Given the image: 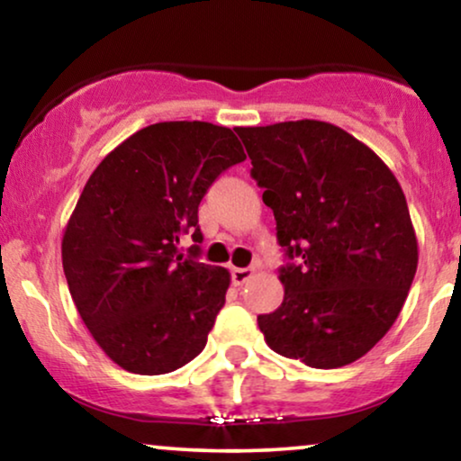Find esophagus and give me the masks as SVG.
I'll return each instance as SVG.
<instances>
[{"mask_svg":"<svg viewBox=\"0 0 461 461\" xmlns=\"http://www.w3.org/2000/svg\"><path fill=\"white\" fill-rule=\"evenodd\" d=\"M254 276V268H232L230 270V279L235 285H243L245 281H249Z\"/></svg>","mask_w":461,"mask_h":461,"instance_id":"esophagus-1","label":"esophagus"}]
</instances>
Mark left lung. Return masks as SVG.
I'll list each match as a JSON object with an SVG mask.
<instances>
[{"instance_id":"1","label":"left lung","mask_w":461,"mask_h":461,"mask_svg":"<svg viewBox=\"0 0 461 461\" xmlns=\"http://www.w3.org/2000/svg\"><path fill=\"white\" fill-rule=\"evenodd\" d=\"M237 134L292 260L279 270L281 306L258 317L264 339L308 367L355 363L393 327L418 270L399 180L333 123L302 119Z\"/></svg>"}]
</instances>
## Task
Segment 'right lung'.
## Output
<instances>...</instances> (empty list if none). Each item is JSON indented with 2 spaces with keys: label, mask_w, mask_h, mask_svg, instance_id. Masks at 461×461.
I'll list each match as a JSON object with an SVG mask.
<instances>
[{
  "label": "right lung",
  "mask_w": 461,
  "mask_h": 461,
  "mask_svg": "<svg viewBox=\"0 0 461 461\" xmlns=\"http://www.w3.org/2000/svg\"><path fill=\"white\" fill-rule=\"evenodd\" d=\"M245 159L232 130L163 122L138 130L100 161L62 237V268L79 317L130 374L161 375L193 361L224 306L230 273L180 254L201 243L199 203Z\"/></svg>",
  "instance_id": "add662e5"
}]
</instances>
